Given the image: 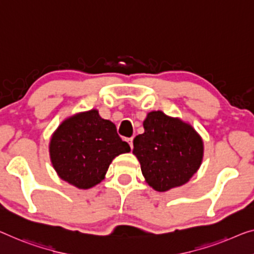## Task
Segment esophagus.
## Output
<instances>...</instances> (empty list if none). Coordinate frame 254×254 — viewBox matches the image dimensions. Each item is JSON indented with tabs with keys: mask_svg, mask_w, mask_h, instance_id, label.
<instances>
[{
	"mask_svg": "<svg viewBox=\"0 0 254 254\" xmlns=\"http://www.w3.org/2000/svg\"><path fill=\"white\" fill-rule=\"evenodd\" d=\"M127 143H128V145H130V147L132 148V147H133V138H127Z\"/></svg>",
	"mask_w": 254,
	"mask_h": 254,
	"instance_id": "34e87169",
	"label": "esophagus"
}]
</instances>
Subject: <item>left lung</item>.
Returning <instances> with one entry per match:
<instances>
[{"label": "left lung", "instance_id": "left-lung-1", "mask_svg": "<svg viewBox=\"0 0 254 254\" xmlns=\"http://www.w3.org/2000/svg\"><path fill=\"white\" fill-rule=\"evenodd\" d=\"M143 128L133 140V154L146 183L157 191L188 183L203 160V140L195 128L161 111L147 114Z\"/></svg>", "mask_w": 254, "mask_h": 254}]
</instances>
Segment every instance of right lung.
<instances>
[{
	"mask_svg": "<svg viewBox=\"0 0 254 254\" xmlns=\"http://www.w3.org/2000/svg\"><path fill=\"white\" fill-rule=\"evenodd\" d=\"M49 149L58 176L75 187L88 189L105 179L112 161L128 153L130 146L117 134L114 123L91 109L64 121Z\"/></svg>",
	"mask_w": 254,
	"mask_h": 254,
	"instance_id": "right-lung-1",
	"label": "right lung"
}]
</instances>
